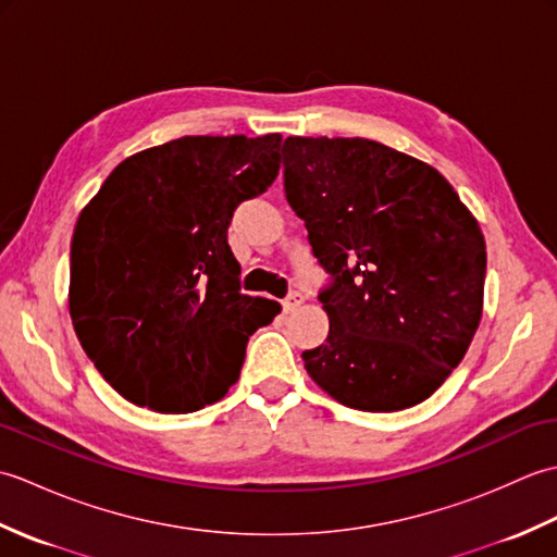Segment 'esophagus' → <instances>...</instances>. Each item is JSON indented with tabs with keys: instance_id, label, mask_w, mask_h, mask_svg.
I'll return each instance as SVG.
<instances>
[{
	"instance_id": "obj_1",
	"label": "esophagus",
	"mask_w": 557,
	"mask_h": 557,
	"mask_svg": "<svg viewBox=\"0 0 557 557\" xmlns=\"http://www.w3.org/2000/svg\"><path fill=\"white\" fill-rule=\"evenodd\" d=\"M301 294L299 292H289L285 299H282V309H285L287 313H292V311H297L299 306H301Z\"/></svg>"
}]
</instances>
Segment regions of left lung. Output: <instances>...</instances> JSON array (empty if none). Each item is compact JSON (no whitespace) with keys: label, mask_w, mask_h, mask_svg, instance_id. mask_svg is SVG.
<instances>
[{"label":"left lung","mask_w":557,"mask_h":557,"mask_svg":"<svg viewBox=\"0 0 557 557\" xmlns=\"http://www.w3.org/2000/svg\"><path fill=\"white\" fill-rule=\"evenodd\" d=\"M285 196L330 275V318L306 371L361 411L429 399L474 339L486 244L445 176L369 138H301L282 146Z\"/></svg>","instance_id":"left-lung-1"}]
</instances>
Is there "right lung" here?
I'll list each match as a JSON object with an SVG mask.
<instances>
[{"label":"right lung","mask_w":557,"mask_h":557,"mask_svg":"<svg viewBox=\"0 0 557 557\" xmlns=\"http://www.w3.org/2000/svg\"><path fill=\"white\" fill-rule=\"evenodd\" d=\"M282 136H184L116 164L78 215L69 311L116 393L162 413L203 409L239 377L280 304L242 294L234 210L275 182Z\"/></svg>","instance_id":"right-lung-1"}]
</instances>
